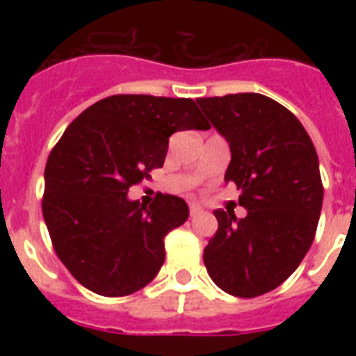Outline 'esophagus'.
I'll return each instance as SVG.
<instances>
[{"instance_id": "obj_1", "label": "esophagus", "mask_w": 356, "mask_h": 356, "mask_svg": "<svg viewBox=\"0 0 356 356\" xmlns=\"http://www.w3.org/2000/svg\"><path fill=\"white\" fill-rule=\"evenodd\" d=\"M190 216H197V214H201L203 212V207L200 205V203H190Z\"/></svg>"}]
</instances>
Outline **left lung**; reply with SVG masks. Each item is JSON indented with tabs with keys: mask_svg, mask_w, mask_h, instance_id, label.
<instances>
[{
	"mask_svg": "<svg viewBox=\"0 0 356 356\" xmlns=\"http://www.w3.org/2000/svg\"><path fill=\"white\" fill-rule=\"evenodd\" d=\"M201 111L229 142L225 183L242 192L248 216L216 211V234L203 251L223 292L257 298L286 281L314 242L323 203L314 144L296 116L262 94L200 97Z\"/></svg>",
	"mask_w": 356,
	"mask_h": 356,
	"instance_id": "obj_1",
	"label": "left lung"
}]
</instances>
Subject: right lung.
I'll list each match as a JSON object with an SVG mask.
<instances>
[{"mask_svg":"<svg viewBox=\"0 0 356 356\" xmlns=\"http://www.w3.org/2000/svg\"><path fill=\"white\" fill-rule=\"evenodd\" d=\"M188 129H211L194 99L118 94L83 111L51 149L42 212L55 253L85 288L122 298L155 279L164 236L188 220V205L159 194L145 207L127 192Z\"/></svg>","mask_w":356,"mask_h":356,"instance_id":"1","label":"right lung"}]
</instances>
